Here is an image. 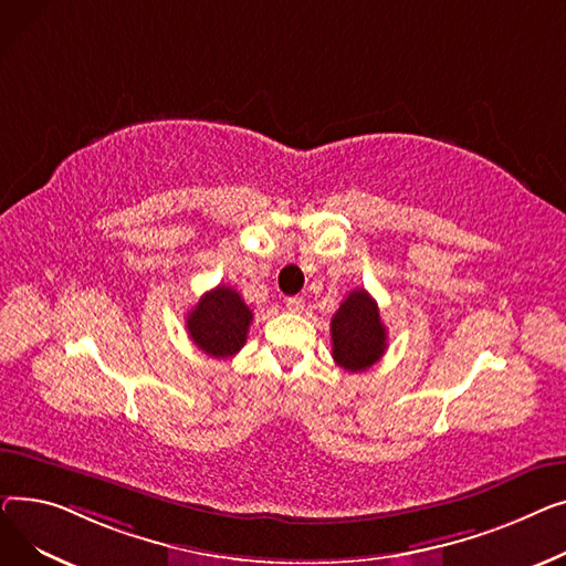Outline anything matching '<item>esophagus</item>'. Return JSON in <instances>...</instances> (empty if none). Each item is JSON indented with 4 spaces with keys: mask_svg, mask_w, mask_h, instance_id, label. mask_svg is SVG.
I'll return each instance as SVG.
<instances>
[{
    "mask_svg": "<svg viewBox=\"0 0 566 566\" xmlns=\"http://www.w3.org/2000/svg\"><path fill=\"white\" fill-rule=\"evenodd\" d=\"M285 306L290 313H302L304 311V298L302 296H287Z\"/></svg>",
    "mask_w": 566,
    "mask_h": 566,
    "instance_id": "esophagus-1",
    "label": "esophagus"
}]
</instances>
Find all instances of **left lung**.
Returning a JSON list of instances; mask_svg holds the SVG:
<instances>
[{
	"label": "left lung",
	"instance_id": "obj_1",
	"mask_svg": "<svg viewBox=\"0 0 566 566\" xmlns=\"http://www.w3.org/2000/svg\"><path fill=\"white\" fill-rule=\"evenodd\" d=\"M386 326L370 292L354 290L331 319L334 360L347 373H365L386 352Z\"/></svg>",
	"mask_w": 566,
	"mask_h": 566
}]
</instances>
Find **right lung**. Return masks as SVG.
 <instances>
[{
  "instance_id": "add662e5",
  "label": "right lung",
  "mask_w": 566,
  "mask_h": 566,
  "mask_svg": "<svg viewBox=\"0 0 566 566\" xmlns=\"http://www.w3.org/2000/svg\"><path fill=\"white\" fill-rule=\"evenodd\" d=\"M253 313L244 298L228 285L206 292L187 315L189 338L214 358L235 356L244 343Z\"/></svg>"
}]
</instances>
